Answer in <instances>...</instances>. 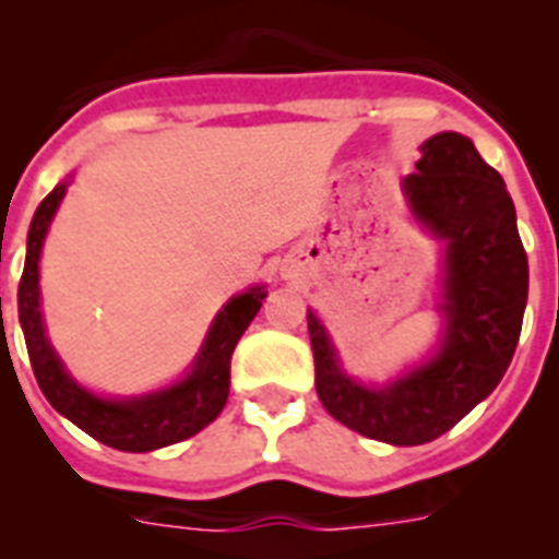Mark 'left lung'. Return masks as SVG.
<instances>
[{
  "mask_svg": "<svg viewBox=\"0 0 559 559\" xmlns=\"http://www.w3.org/2000/svg\"><path fill=\"white\" fill-rule=\"evenodd\" d=\"M419 153L417 173L403 187L417 218L448 240V333L437 358L386 389L358 386L341 372L328 333L308 313L322 406L389 445L442 437L501 383L530 294V263L501 176L462 133H437Z\"/></svg>",
  "mask_w": 559,
  "mask_h": 559,
  "instance_id": "1",
  "label": "left lung"
}]
</instances>
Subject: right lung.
<instances>
[{"label": "right lung", "mask_w": 559, "mask_h": 559, "mask_svg": "<svg viewBox=\"0 0 559 559\" xmlns=\"http://www.w3.org/2000/svg\"><path fill=\"white\" fill-rule=\"evenodd\" d=\"M63 192H67V185H58L33 215L27 235V260H24V274L19 283V322H22L29 364H33L44 397L81 431L117 451H156V448L173 445L199 433L224 412L226 397H229L231 353L269 290L257 285L243 296H235L221 310L195 367L181 383L136 400L95 397L63 372L61 360L44 335L41 310H38V257H41L44 235L61 204Z\"/></svg>", "instance_id": "add662e5"}]
</instances>
